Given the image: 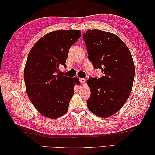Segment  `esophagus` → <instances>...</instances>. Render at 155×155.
<instances>
[{"label":"esophagus","instance_id":"esophagus-1","mask_svg":"<svg viewBox=\"0 0 155 155\" xmlns=\"http://www.w3.org/2000/svg\"><path fill=\"white\" fill-rule=\"evenodd\" d=\"M79 80L81 83H85V79H84V78H79Z\"/></svg>","mask_w":155,"mask_h":155}]
</instances>
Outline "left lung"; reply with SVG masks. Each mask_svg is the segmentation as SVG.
Listing matches in <instances>:
<instances>
[{
  "label": "left lung",
  "instance_id": "left-lung-1",
  "mask_svg": "<svg viewBox=\"0 0 155 155\" xmlns=\"http://www.w3.org/2000/svg\"><path fill=\"white\" fill-rule=\"evenodd\" d=\"M88 59L95 69H101L100 78H89L91 96L88 109L101 118L118 112L131 92L135 70L132 55L120 37L110 32L88 30L83 34Z\"/></svg>",
  "mask_w": 155,
  "mask_h": 155
}]
</instances>
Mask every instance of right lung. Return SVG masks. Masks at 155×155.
I'll list each match as a JSON object with an SVG mask.
<instances>
[{
  "label": "right lung",
  "instance_id": "obj_1",
  "mask_svg": "<svg viewBox=\"0 0 155 155\" xmlns=\"http://www.w3.org/2000/svg\"><path fill=\"white\" fill-rule=\"evenodd\" d=\"M79 30H61L48 33L37 42L28 55L24 70L26 92L32 104L47 118L66 113L74 92L77 78L61 75L66 67L70 47L81 37Z\"/></svg>",
  "mask_w": 155,
  "mask_h": 155
}]
</instances>
